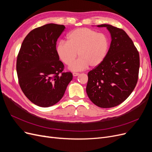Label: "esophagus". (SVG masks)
Returning a JSON list of instances; mask_svg holds the SVG:
<instances>
[{
  "label": "esophagus",
  "instance_id": "esophagus-1",
  "mask_svg": "<svg viewBox=\"0 0 152 152\" xmlns=\"http://www.w3.org/2000/svg\"><path fill=\"white\" fill-rule=\"evenodd\" d=\"M79 75V73H76V72H73V77H77V76Z\"/></svg>",
  "mask_w": 152,
  "mask_h": 152
}]
</instances>
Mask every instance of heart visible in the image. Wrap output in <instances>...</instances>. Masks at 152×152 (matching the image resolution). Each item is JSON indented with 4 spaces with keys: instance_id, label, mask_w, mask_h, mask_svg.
<instances>
[{
    "instance_id": "b5f03b06",
    "label": "heart",
    "mask_w": 152,
    "mask_h": 152,
    "mask_svg": "<svg viewBox=\"0 0 152 152\" xmlns=\"http://www.w3.org/2000/svg\"><path fill=\"white\" fill-rule=\"evenodd\" d=\"M67 42L61 41L56 50L60 60L70 65L77 56L79 59L70 66L72 71H80L88 66L95 68L103 63L109 49V40L104 34L88 28H80L71 31Z\"/></svg>"
}]
</instances>
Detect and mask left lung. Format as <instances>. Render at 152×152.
Instances as JSON below:
<instances>
[{
	"label": "left lung",
	"mask_w": 152,
	"mask_h": 152,
	"mask_svg": "<svg viewBox=\"0 0 152 152\" xmlns=\"http://www.w3.org/2000/svg\"><path fill=\"white\" fill-rule=\"evenodd\" d=\"M111 35L107 56L103 63L88 73L86 93L101 108H112L124 102L135 88L138 79L140 56L125 31L102 24Z\"/></svg>",
	"instance_id": "8db88e82"
}]
</instances>
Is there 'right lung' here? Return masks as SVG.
<instances>
[{
  "mask_svg": "<svg viewBox=\"0 0 152 152\" xmlns=\"http://www.w3.org/2000/svg\"><path fill=\"white\" fill-rule=\"evenodd\" d=\"M65 26L49 23L31 30L23 41L16 61L22 91L30 102L41 107L57 103L73 79L62 72L64 65L56 50L57 40Z\"/></svg>",
  "mask_w": 152,
  "mask_h": 152,
  "instance_id": "1",
  "label": "right lung"
}]
</instances>
